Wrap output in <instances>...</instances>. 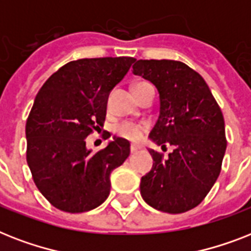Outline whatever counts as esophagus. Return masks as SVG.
<instances>
[{"instance_id":"obj_1","label":"esophagus","mask_w":251,"mask_h":251,"mask_svg":"<svg viewBox=\"0 0 251 251\" xmlns=\"http://www.w3.org/2000/svg\"><path fill=\"white\" fill-rule=\"evenodd\" d=\"M138 150H140V146H137V145H131V153H132V154L136 153V151H138Z\"/></svg>"}]
</instances>
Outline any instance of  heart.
<instances>
[{
    "label": "heart",
    "mask_w": 251,
    "mask_h": 251,
    "mask_svg": "<svg viewBox=\"0 0 251 251\" xmlns=\"http://www.w3.org/2000/svg\"><path fill=\"white\" fill-rule=\"evenodd\" d=\"M144 83L137 84L136 87L141 85ZM148 129V126L145 123H131V122H127V123H122L118 126L116 128V132L118 135L122 136V137L127 138L129 141H140L144 136V133Z\"/></svg>",
    "instance_id": "heart-1"
}]
</instances>
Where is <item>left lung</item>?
Here are the masks:
<instances>
[{
  "label": "left lung",
  "instance_id": "left-lung-1",
  "mask_svg": "<svg viewBox=\"0 0 251 251\" xmlns=\"http://www.w3.org/2000/svg\"><path fill=\"white\" fill-rule=\"evenodd\" d=\"M133 74L159 93V116L149 137L162 149L175 146L167 158L149 150L154 163L141 177L142 198L159 211H189L203 201L222 170L227 148L222 110L203 77L182 62L140 59Z\"/></svg>",
  "mask_w": 251,
  "mask_h": 251
}]
</instances>
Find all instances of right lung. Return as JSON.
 I'll return each mask as SVG.
<instances>
[{"mask_svg": "<svg viewBox=\"0 0 251 251\" xmlns=\"http://www.w3.org/2000/svg\"><path fill=\"white\" fill-rule=\"evenodd\" d=\"M132 57L84 58L46 80L25 124L27 163L37 189L62 211L77 214L109 197L110 174L129 155V142L114 138L92 153L85 138L103 126L107 98L126 76Z\"/></svg>", "mask_w": 251, "mask_h": 251, "instance_id": "add662e5", "label": "right lung"}]
</instances>
